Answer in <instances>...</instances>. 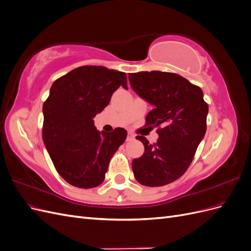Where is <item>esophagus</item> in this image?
Wrapping results in <instances>:
<instances>
[{
  "label": "esophagus",
  "mask_w": 251,
  "mask_h": 251,
  "mask_svg": "<svg viewBox=\"0 0 251 251\" xmlns=\"http://www.w3.org/2000/svg\"><path fill=\"white\" fill-rule=\"evenodd\" d=\"M134 139H135L134 134L131 133V132H128V133H127V136H126V141H132V140H134Z\"/></svg>",
  "instance_id": "obj_1"
}]
</instances>
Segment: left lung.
<instances>
[{
    "mask_svg": "<svg viewBox=\"0 0 251 251\" xmlns=\"http://www.w3.org/2000/svg\"><path fill=\"white\" fill-rule=\"evenodd\" d=\"M128 80L136 93L154 105L146 126L157 127L159 135L154 144L143 136L136 137L143 143L144 153L132 162L134 176L146 186L169 184L191 165L206 132L208 105L201 88L176 73H130Z\"/></svg>",
    "mask_w": 251,
    "mask_h": 251,
    "instance_id": "8db88e82",
    "label": "left lung"
}]
</instances>
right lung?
Returning a JSON list of instances; mask_svg holds the SVG:
<instances>
[{"instance_id": "right-lung-1", "label": "right lung", "mask_w": 251, "mask_h": 251, "mask_svg": "<svg viewBox=\"0 0 251 251\" xmlns=\"http://www.w3.org/2000/svg\"><path fill=\"white\" fill-rule=\"evenodd\" d=\"M120 86L127 89L126 73L101 66L78 67L52 83L43 104V140L55 170L73 186L101 184L126 138L125 128L100 132L93 120Z\"/></svg>"}]
</instances>
